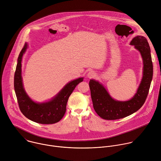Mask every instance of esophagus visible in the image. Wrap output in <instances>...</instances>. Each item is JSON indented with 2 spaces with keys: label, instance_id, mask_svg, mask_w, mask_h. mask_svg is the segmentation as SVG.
<instances>
[{
  "label": "esophagus",
  "instance_id": "34e87169",
  "mask_svg": "<svg viewBox=\"0 0 161 161\" xmlns=\"http://www.w3.org/2000/svg\"><path fill=\"white\" fill-rule=\"evenodd\" d=\"M96 76V73L93 71H90L87 74V77L89 78H94Z\"/></svg>",
  "mask_w": 161,
  "mask_h": 161
}]
</instances>
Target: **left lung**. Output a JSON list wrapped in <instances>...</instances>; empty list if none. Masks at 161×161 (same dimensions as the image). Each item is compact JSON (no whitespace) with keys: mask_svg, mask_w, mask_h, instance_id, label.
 <instances>
[{"mask_svg":"<svg viewBox=\"0 0 161 161\" xmlns=\"http://www.w3.org/2000/svg\"><path fill=\"white\" fill-rule=\"evenodd\" d=\"M141 53L143 62V78L136 93L127 101L113 99L103 86L95 80H90L89 86L93 108L97 114L106 120L119 119L139 110L147 97L153 76V64L150 48L147 40L143 36L134 37L130 42Z\"/></svg>","mask_w":161,"mask_h":161,"instance_id":"8db88e82","label":"left lung"}]
</instances>
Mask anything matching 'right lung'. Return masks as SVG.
I'll list each match as a JSON object with an SVG mask.
<instances>
[{"mask_svg":"<svg viewBox=\"0 0 161 161\" xmlns=\"http://www.w3.org/2000/svg\"><path fill=\"white\" fill-rule=\"evenodd\" d=\"M28 45L25 43L19 55L14 74V86L19 108L28 119L40 124L50 125L59 122L66 111V105L70 95L83 78H80L67 83L63 88L48 102L36 103L26 94L23 85L21 76V61Z\"/></svg>","mask_w":161,"mask_h":161,"instance_id":"add662e5","label":"right lung"}]
</instances>
